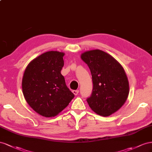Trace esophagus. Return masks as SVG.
<instances>
[{"instance_id": "1", "label": "esophagus", "mask_w": 152, "mask_h": 152, "mask_svg": "<svg viewBox=\"0 0 152 152\" xmlns=\"http://www.w3.org/2000/svg\"><path fill=\"white\" fill-rule=\"evenodd\" d=\"M72 92L75 95H77V94H78V93H79V90H72Z\"/></svg>"}]
</instances>
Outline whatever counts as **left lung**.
<instances>
[{"label":"left lung","instance_id":"8db88e82","mask_svg":"<svg viewBox=\"0 0 152 152\" xmlns=\"http://www.w3.org/2000/svg\"><path fill=\"white\" fill-rule=\"evenodd\" d=\"M81 58L87 64L92 77V92L86 99L89 106L101 116L114 113L124 104L129 93L124 68L110 55L100 50L86 51Z\"/></svg>","mask_w":152,"mask_h":152}]
</instances>
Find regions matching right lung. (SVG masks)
Segmentation results:
<instances>
[{
  "mask_svg": "<svg viewBox=\"0 0 152 152\" xmlns=\"http://www.w3.org/2000/svg\"><path fill=\"white\" fill-rule=\"evenodd\" d=\"M64 55L56 51L46 52L30 62L25 71L24 97L28 105L43 116L58 115L75 97L60 73Z\"/></svg>",
  "mask_w": 152,
  "mask_h": 152,
  "instance_id": "obj_1",
  "label": "right lung"
}]
</instances>
